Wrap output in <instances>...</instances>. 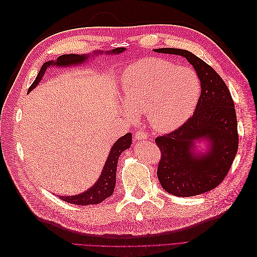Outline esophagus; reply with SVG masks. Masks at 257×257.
Masks as SVG:
<instances>
[{
  "label": "esophagus",
  "instance_id": "1",
  "mask_svg": "<svg viewBox=\"0 0 257 257\" xmlns=\"http://www.w3.org/2000/svg\"><path fill=\"white\" fill-rule=\"evenodd\" d=\"M135 137H136V139H138V141H144V139H147V134H146V132L145 131H137L136 132V134H135Z\"/></svg>",
  "mask_w": 257,
  "mask_h": 257
}]
</instances>
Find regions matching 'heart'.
Instances as JSON below:
<instances>
[{"mask_svg":"<svg viewBox=\"0 0 257 257\" xmlns=\"http://www.w3.org/2000/svg\"><path fill=\"white\" fill-rule=\"evenodd\" d=\"M122 97L134 113H147L151 126L169 132L188 121L195 111L201 94L198 75L160 58H146L131 64L121 76Z\"/></svg>","mask_w":257,"mask_h":257,"instance_id":"1","label":"heart"}]
</instances>
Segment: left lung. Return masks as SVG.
Masks as SVG:
<instances>
[{
    "instance_id": "obj_1",
    "label": "left lung",
    "mask_w": 257,
    "mask_h": 257,
    "mask_svg": "<svg viewBox=\"0 0 257 257\" xmlns=\"http://www.w3.org/2000/svg\"><path fill=\"white\" fill-rule=\"evenodd\" d=\"M154 51L184 57L201 82L199 102L191 118L155 138L161 150L158 178L162 188L179 197L199 195L224 180L236 157L239 137L234 100L221 76L194 53L176 48ZM201 140L207 141L209 149L195 154V143Z\"/></svg>"
}]
</instances>
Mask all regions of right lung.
Wrapping results in <instances>:
<instances>
[{
    "instance_id": "obj_1",
    "label": "right lung",
    "mask_w": 257,
    "mask_h": 257,
    "mask_svg": "<svg viewBox=\"0 0 257 257\" xmlns=\"http://www.w3.org/2000/svg\"><path fill=\"white\" fill-rule=\"evenodd\" d=\"M125 50V48H115L109 51V53H121ZM108 52V51H107ZM96 54L98 53L97 51L95 52ZM103 53V52H100ZM89 59V54H63V56H60L56 62L53 61H48L44 63L42 66L41 71L38 72V75L35 78L34 82L31 84V87L29 88V91L34 89L36 85L38 84L42 80V77L45 74V72L47 71V68L51 65H57V66H69V65H76V64H81L83 62H85ZM132 144V134L127 133L121 138H119L118 141L114 143L112 146L109 155H108L107 161L105 163V166L102 174H100L98 180L96 183L92 186L91 189H89L87 192H84L82 194H78V195L75 196H59L62 200L66 201V203L69 204H74V205H81V206H87V205H96L102 203L103 200H105L107 197H109L112 195L113 190H114V185H115V173H116V164H118V159L120 157V154L124 151L128 149Z\"/></svg>"
}]
</instances>
